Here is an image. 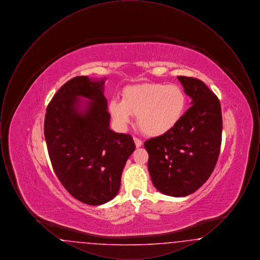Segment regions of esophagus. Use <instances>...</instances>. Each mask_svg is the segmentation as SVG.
Wrapping results in <instances>:
<instances>
[{
    "label": "esophagus",
    "instance_id": "34e87169",
    "mask_svg": "<svg viewBox=\"0 0 260 260\" xmlns=\"http://www.w3.org/2000/svg\"><path fill=\"white\" fill-rule=\"evenodd\" d=\"M134 140H135V143H136V146L137 148H138V147H141V145H142V141H141L140 139H138V138L135 137V138H134Z\"/></svg>",
    "mask_w": 260,
    "mask_h": 260
}]
</instances>
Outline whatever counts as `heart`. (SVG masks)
<instances>
[{
    "label": "heart",
    "mask_w": 260,
    "mask_h": 260,
    "mask_svg": "<svg viewBox=\"0 0 260 260\" xmlns=\"http://www.w3.org/2000/svg\"><path fill=\"white\" fill-rule=\"evenodd\" d=\"M186 106L185 92L179 86L147 83L125 87L122 100L109 102V112L120 128H124L136 115L145 135L160 136L178 124Z\"/></svg>",
    "instance_id": "1"
}]
</instances>
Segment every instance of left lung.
<instances>
[{"label":"left lung","instance_id":"left-lung-1","mask_svg":"<svg viewBox=\"0 0 260 260\" xmlns=\"http://www.w3.org/2000/svg\"><path fill=\"white\" fill-rule=\"evenodd\" d=\"M191 99V107L169 133L144 143L155 188L172 197L197 191L210 176L218 159L222 115L220 102L198 79L178 76Z\"/></svg>","mask_w":260,"mask_h":260}]
</instances>
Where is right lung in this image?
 I'll return each instance as SVG.
<instances>
[{
    "label": "right lung",
    "mask_w": 260,
    "mask_h": 260,
    "mask_svg": "<svg viewBox=\"0 0 260 260\" xmlns=\"http://www.w3.org/2000/svg\"><path fill=\"white\" fill-rule=\"evenodd\" d=\"M105 81L87 76L68 81L51 99L44 125L54 173L75 199L89 206L117 196L136 149L132 136L110 128Z\"/></svg>",
    "instance_id": "add662e5"
}]
</instances>
